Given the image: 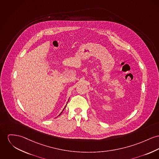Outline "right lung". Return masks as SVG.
<instances>
[{
  "label": "right lung",
  "mask_w": 159,
  "mask_h": 159,
  "mask_svg": "<svg viewBox=\"0 0 159 159\" xmlns=\"http://www.w3.org/2000/svg\"><path fill=\"white\" fill-rule=\"evenodd\" d=\"M66 106H65V107H66ZM65 107H64V108H65ZM64 109H63V110H64ZM63 111H61V113H60V115H61V113H62V112H63Z\"/></svg>",
  "instance_id": "obj_1"
}]
</instances>
